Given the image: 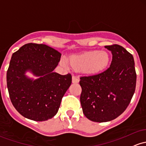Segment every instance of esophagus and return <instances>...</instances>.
<instances>
[{
    "instance_id": "esophagus-1",
    "label": "esophagus",
    "mask_w": 146,
    "mask_h": 146,
    "mask_svg": "<svg viewBox=\"0 0 146 146\" xmlns=\"http://www.w3.org/2000/svg\"><path fill=\"white\" fill-rule=\"evenodd\" d=\"M80 81V79L78 78V77L73 76L72 77V82L73 83H78Z\"/></svg>"
}]
</instances>
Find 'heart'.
Masks as SVG:
<instances>
[{"label": "heart", "instance_id": "1", "mask_svg": "<svg viewBox=\"0 0 146 146\" xmlns=\"http://www.w3.org/2000/svg\"><path fill=\"white\" fill-rule=\"evenodd\" d=\"M110 61V55L106 51L91 50L71 55L70 64L66 57H62L60 64L67 69L72 67L76 70H82L86 74L97 75L107 68Z\"/></svg>", "mask_w": 146, "mask_h": 146}]
</instances>
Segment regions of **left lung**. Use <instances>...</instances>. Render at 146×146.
<instances>
[{
  "label": "left lung",
  "mask_w": 146,
  "mask_h": 146,
  "mask_svg": "<svg viewBox=\"0 0 146 146\" xmlns=\"http://www.w3.org/2000/svg\"><path fill=\"white\" fill-rule=\"evenodd\" d=\"M111 51L110 68L98 75L81 77V106L90 121H112L126 110L136 88L137 74L132 55L119 45L105 46Z\"/></svg>",
  "instance_id": "obj_1"
}]
</instances>
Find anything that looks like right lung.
Instances as JSON below:
<instances>
[{"mask_svg":"<svg viewBox=\"0 0 146 146\" xmlns=\"http://www.w3.org/2000/svg\"><path fill=\"white\" fill-rule=\"evenodd\" d=\"M62 54L45 44H27L12 54L7 71V86L12 105L22 116L36 121L52 118L71 84L70 74L53 70ZM30 72L38 78H30Z\"/></svg>","mask_w":146,"mask_h":146,"instance_id":"right-lung-1","label":"right lung"}]
</instances>
